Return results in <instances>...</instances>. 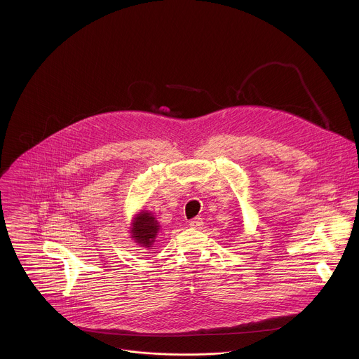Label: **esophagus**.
<instances>
[{
    "mask_svg": "<svg viewBox=\"0 0 359 359\" xmlns=\"http://www.w3.org/2000/svg\"><path fill=\"white\" fill-rule=\"evenodd\" d=\"M189 224H190V227H193V229H198V227H201V226L203 224V220H202L201 217H194V219H191V220L189 222Z\"/></svg>",
    "mask_w": 359,
    "mask_h": 359,
    "instance_id": "34e87169",
    "label": "esophagus"
}]
</instances>
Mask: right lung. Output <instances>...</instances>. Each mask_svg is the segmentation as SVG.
<instances>
[{"label":"right lung","instance_id":"add662e5","mask_svg":"<svg viewBox=\"0 0 359 359\" xmlns=\"http://www.w3.org/2000/svg\"><path fill=\"white\" fill-rule=\"evenodd\" d=\"M158 230H160V224L156 220V217L150 212L142 210L133 217L130 236L140 246L151 248Z\"/></svg>","mask_w":359,"mask_h":359}]
</instances>
